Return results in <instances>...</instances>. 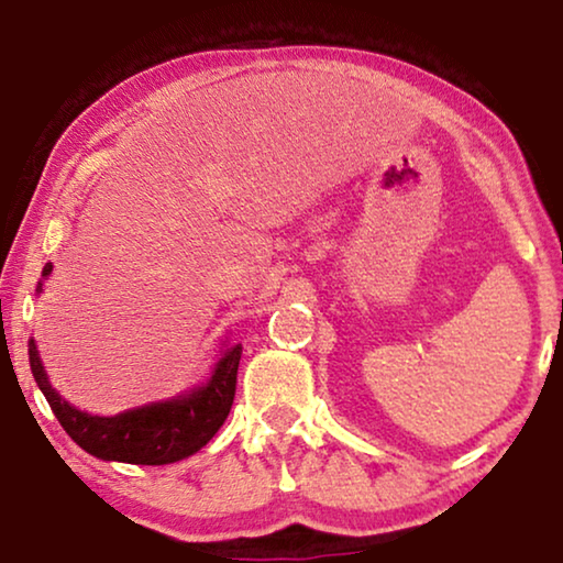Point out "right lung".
Instances as JSON below:
<instances>
[{
	"instance_id": "1",
	"label": "right lung",
	"mask_w": 563,
	"mask_h": 563,
	"mask_svg": "<svg viewBox=\"0 0 563 563\" xmlns=\"http://www.w3.org/2000/svg\"><path fill=\"white\" fill-rule=\"evenodd\" d=\"M51 268V264L45 266L43 276H48ZM241 351V345L230 349L214 366L212 379L191 395L172 402L137 407L114 418H97L60 399L48 384L33 341H30V368L53 415L84 451L104 461L161 466L197 453L225 422L235 399Z\"/></svg>"
}]
</instances>
